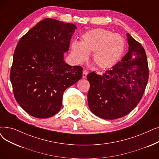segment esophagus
Instances as JSON below:
<instances>
[{
	"label": "esophagus",
	"instance_id": "1",
	"mask_svg": "<svg viewBox=\"0 0 159 159\" xmlns=\"http://www.w3.org/2000/svg\"><path fill=\"white\" fill-rule=\"evenodd\" d=\"M88 74V71L87 70H84L83 72H82V78L86 79Z\"/></svg>",
	"mask_w": 159,
	"mask_h": 159
}]
</instances>
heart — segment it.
Segmentation results:
<instances>
[{
  "label": "heart",
  "instance_id": "heart-1",
  "mask_svg": "<svg viewBox=\"0 0 159 159\" xmlns=\"http://www.w3.org/2000/svg\"><path fill=\"white\" fill-rule=\"evenodd\" d=\"M125 41L118 34L103 29H96L85 33L82 42H74L72 54L76 61L82 63L87 60L88 54L93 52V61L99 68L113 66L121 57Z\"/></svg>",
  "mask_w": 159,
  "mask_h": 159
}]
</instances>
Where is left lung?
<instances>
[{
  "instance_id": "1",
  "label": "left lung",
  "mask_w": 159,
  "mask_h": 159,
  "mask_svg": "<svg viewBox=\"0 0 159 159\" xmlns=\"http://www.w3.org/2000/svg\"><path fill=\"white\" fill-rule=\"evenodd\" d=\"M129 51L112 70L102 75H87L90 84L88 92L91 112L105 120L118 119L136 107L143 95L149 79L146 51L127 34Z\"/></svg>"
}]
</instances>
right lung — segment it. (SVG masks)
Masks as SVG:
<instances>
[{
	"label": "right lung",
	"mask_w": 159,
	"mask_h": 159,
	"mask_svg": "<svg viewBox=\"0 0 159 159\" xmlns=\"http://www.w3.org/2000/svg\"><path fill=\"white\" fill-rule=\"evenodd\" d=\"M75 29L72 23L47 18L19 41L10 80L17 102L30 116L47 118L58 113L64 91L82 78V67L64 60Z\"/></svg>",
	"instance_id": "add662e5"
}]
</instances>
